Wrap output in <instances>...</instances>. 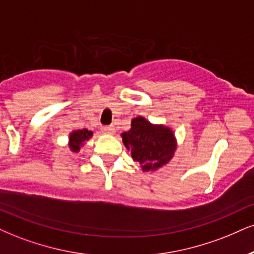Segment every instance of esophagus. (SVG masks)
I'll list each match as a JSON object with an SVG mask.
<instances>
[{
  "mask_svg": "<svg viewBox=\"0 0 254 254\" xmlns=\"http://www.w3.org/2000/svg\"><path fill=\"white\" fill-rule=\"evenodd\" d=\"M101 129H102L103 133H107V134H113L115 132L114 126H103Z\"/></svg>",
  "mask_w": 254,
  "mask_h": 254,
  "instance_id": "34e87169",
  "label": "esophagus"
}]
</instances>
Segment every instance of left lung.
<instances>
[{
    "label": "left lung",
    "mask_w": 254,
    "mask_h": 254,
    "mask_svg": "<svg viewBox=\"0 0 254 254\" xmlns=\"http://www.w3.org/2000/svg\"><path fill=\"white\" fill-rule=\"evenodd\" d=\"M122 140L143 171L158 170L171 160L175 151L174 135L170 128L155 126L141 117L133 119L132 128L122 133Z\"/></svg>",
    "instance_id": "8db88e82"
}]
</instances>
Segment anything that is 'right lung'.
<instances>
[{"instance_id": "obj_1", "label": "right lung", "mask_w": 254, "mask_h": 254, "mask_svg": "<svg viewBox=\"0 0 254 254\" xmlns=\"http://www.w3.org/2000/svg\"><path fill=\"white\" fill-rule=\"evenodd\" d=\"M93 135L92 130H87V129H81V130H76V132H73L70 134L69 140V147L73 152H79L80 151V146H82L83 141L88 140L90 136Z\"/></svg>"}]
</instances>
